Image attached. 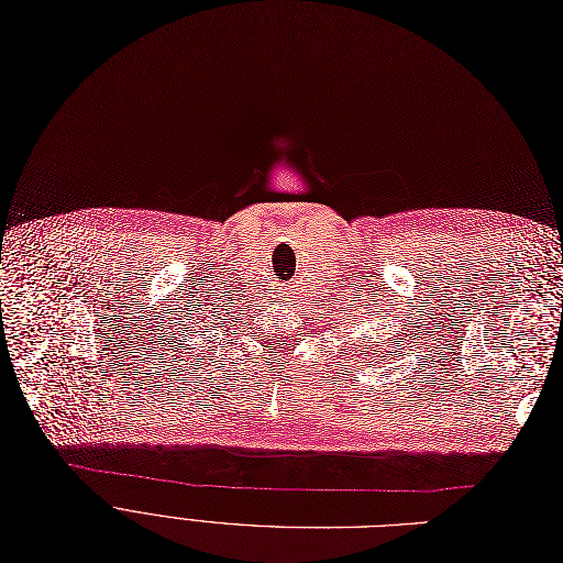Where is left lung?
Here are the masks:
<instances>
[{
    "instance_id": "obj_1",
    "label": "left lung",
    "mask_w": 563,
    "mask_h": 563,
    "mask_svg": "<svg viewBox=\"0 0 563 563\" xmlns=\"http://www.w3.org/2000/svg\"><path fill=\"white\" fill-rule=\"evenodd\" d=\"M373 345H376V353H380V351H378V341L373 343ZM389 347H394V341H391V339H389ZM398 351H400V347H398ZM362 353H364V351H362ZM364 357H368V353H364Z\"/></svg>"
}]
</instances>
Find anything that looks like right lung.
Returning <instances> with one entry per match:
<instances>
[{"mask_svg":"<svg viewBox=\"0 0 563 563\" xmlns=\"http://www.w3.org/2000/svg\"><path fill=\"white\" fill-rule=\"evenodd\" d=\"M206 318H208V313H206V309H201V313H190V318H185V320H180V334H178V339H176V343H178V355H190L195 347L192 345H197L192 339L199 334V330L203 328L201 323H206ZM190 357H195V355H190Z\"/></svg>","mask_w":563,"mask_h":563,"instance_id":"add662e5","label":"right lung"}]
</instances>
